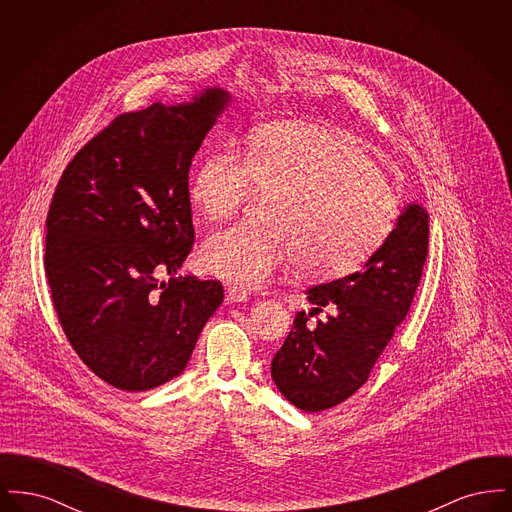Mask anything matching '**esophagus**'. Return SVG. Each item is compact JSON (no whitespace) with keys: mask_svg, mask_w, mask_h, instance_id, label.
Instances as JSON below:
<instances>
[{"mask_svg":"<svg viewBox=\"0 0 512 512\" xmlns=\"http://www.w3.org/2000/svg\"><path fill=\"white\" fill-rule=\"evenodd\" d=\"M249 299V295L244 290H240V288H234V286H230L228 290H226V295H224V301L228 303V305H232V303H245Z\"/></svg>","mask_w":512,"mask_h":512,"instance_id":"1","label":"esophagus"}]
</instances>
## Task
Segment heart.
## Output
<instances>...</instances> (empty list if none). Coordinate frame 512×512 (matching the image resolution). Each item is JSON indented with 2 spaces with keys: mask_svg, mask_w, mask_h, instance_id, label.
I'll list each match as a JSON object with an SVG mask.
<instances>
[{
  "mask_svg": "<svg viewBox=\"0 0 512 512\" xmlns=\"http://www.w3.org/2000/svg\"><path fill=\"white\" fill-rule=\"evenodd\" d=\"M259 194L265 228L234 224L199 251L203 270L257 288L293 261L309 278H338L386 242L397 203L363 147L340 132L288 122L259 130L247 147L224 144L197 165L190 195L213 220L234 217Z\"/></svg>",
  "mask_w": 512,
  "mask_h": 512,
  "instance_id": "obj_1",
  "label": "heart"
}]
</instances>
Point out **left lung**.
Wrapping results in <instances>:
<instances>
[{
  "label": "left lung",
  "instance_id": "left-lung-1",
  "mask_svg": "<svg viewBox=\"0 0 512 512\" xmlns=\"http://www.w3.org/2000/svg\"><path fill=\"white\" fill-rule=\"evenodd\" d=\"M428 255V213L405 205L395 228L363 270L307 290L311 311L331 315L306 324L299 311L292 332L274 355L270 374L280 393L305 413L340 405L359 390L407 317Z\"/></svg>",
  "mask_w": 512,
  "mask_h": 512
}]
</instances>
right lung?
Wrapping results in <instances>:
<instances>
[{
    "instance_id": "right-lung-1",
    "label": "right lung",
    "mask_w": 512,
    "mask_h": 512,
    "mask_svg": "<svg viewBox=\"0 0 512 512\" xmlns=\"http://www.w3.org/2000/svg\"><path fill=\"white\" fill-rule=\"evenodd\" d=\"M230 101L205 88L188 103L119 115L74 155L51 199L53 307L84 365L117 390L178 376L224 299L217 280L176 272L194 245L192 159Z\"/></svg>"
}]
</instances>
